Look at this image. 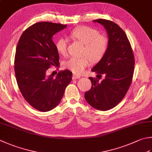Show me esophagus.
Masks as SVG:
<instances>
[{"instance_id": "obj_1", "label": "esophagus", "mask_w": 152, "mask_h": 152, "mask_svg": "<svg viewBox=\"0 0 152 152\" xmlns=\"http://www.w3.org/2000/svg\"><path fill=\"white\" fill-rule=\"evenodd\" d=\"M73 79H80L81 78V76L80 75H73Z\"/></svg>"}]
</instances>
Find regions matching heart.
I'll use <instances>...</instances> for the list:
<instances>
[{"instance_id":"b5f03b06","label":"heart","mask_w":152,"mask_h":152,"mask_svg":"<svg viewBox=\"0 0 152 152\" xmlns=\"http://www.w3.org/2000/svg\"><path fill=\"white\" fill-rule=\"evenodd\" d=\"M71 36L85 45L84 55L89 56L93 62H97L104 56L108 50V41L106 37L101 36L96 30L88 26L77 27L71 31ZM56 48L58 52L65 56L67 51V40L61 38L57 39ZM87 56L82 58H70L64 62L65 68L76 74H81L85 69L90 64Z\"/></svg>"}]
</instances>
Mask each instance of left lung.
Returning a JSON list of instances; mask_svg holds the SVG:
<instances>
[{"mask_svg":"<svg viewBox=\"0 0 152 152\" xmlns=\"http://www.w3.org/2000/svg\"><path fill=\"white\" fill-rule=\"evenodd\" d=\"M102 25L108 34V46L104 56L91 71L104 79L101 81L89 77L92 87L85 93L91 107L108 110L121 102L131 85L134 74V57L129 40L118 24L104 19L93 20Z\"/></svg>","mask_w":152,"mask_h":152,"instance_id":"1","label":"left lung"}]
</instances>
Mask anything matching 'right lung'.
<instances>
[{
    "mask_svg": "<svg viewBox=\"0 0 152 152\" xmlns=\"http://www.w3.org/2000/svg\"><path fill=\"white\" fill-rule=\"evenodd\" d=\"M67 25L49 22L36 23L26 30L17 44L14 71L19 89L26 101L42 112L58 106L72 79L69 70L53 77L46 75L51 66H59V56L52 37Z\"/></svg>",
    "mask_w": 152,
    "mask_h": 152,
    "instance_id": "obj_1",
    "label": "right lung"
}]
</instances>
